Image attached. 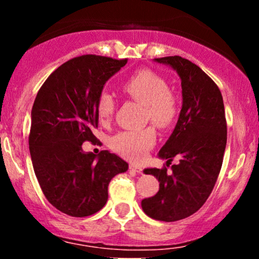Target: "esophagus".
<instances>
[{
  "instance_id": "34e87169",
  "label": "esophagus",
  "mask_w": 259,
  "mask_h": 259,
  "mask_svg": "<svg viewBox=\"0 0 259 259\" xmlns=\"http://www.w3.org/2000/svg\"><path fill=\"white\" fill-rule=\"evenodd\" d=\"M130 171H133V173H136V174H140L142 173V168L140 167V165H136V164H130Z\"/></svg>"
}]
</instances>
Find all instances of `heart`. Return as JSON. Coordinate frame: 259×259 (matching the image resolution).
<instances>
[{
    "instance_id": "heart-1",
    "label": "heart",
    "mask_w": 259,
    "mask_h": 259,
    "mask_svg": "<svg viewBox=\"0 0 259 259\" xmlns=\"http://www.w3.org/2000/svg\"><path fill=\"white\" fill-rule=\"evenodd\" d=\"M127 97L144 106L145 118L157 126L167 129L177 120L179 105L175 95L169 90L168 82L158 74L142 69L134 73L121 85ZM115 111L114 97L101 92L96 102V113L101 121H108ZM156 142L153 126L123 130L111 139V147L115 153L130 160H141Z\"/></svg>"
}]
</instances>
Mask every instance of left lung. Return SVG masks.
Returning a JSON list of instances; mask_svg holds the SVG:
<instances>
[{"label":"left lung","instance_id":"1","mask_svg":"<svg viewBox=\"0 0 259 259\" xmlns=\"http://www.w3.org/2000/svg\"><path fill=\"white\" fill-rule=\"evenodd\" d=\"M154 61L170 65L181 79L179 119L158 153L167 166L175 156L180 163L170 174L166 167L145 169L158 179L159 190L141 206L152 219L177 222L197 212L215 185L227 146V119L221 90L198 65L180 56Z\"/></svg>","mask_w":259,"mask_h":259}]
</instances>
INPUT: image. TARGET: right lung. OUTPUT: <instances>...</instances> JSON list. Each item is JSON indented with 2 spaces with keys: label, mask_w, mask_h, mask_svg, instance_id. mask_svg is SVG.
Wrapping results in <instances>:
<instances>
[{
  "label": "right lung",
  "mask_w": 259,
  "mask_h": 259,
  "mask_svg": "<svg viewBox=\"0 0 259 259\" xmlns=\"http://www.w3.org/2000/svg\"><path fill=\"white\" fill-rule=\"evenodd\" d=\"M127 59L84 55L65 62L38 90L31 109L29 150L45 197L70 217L95 214L108 200L113 177L127 170L117 154L84 152L97 141L96 102L106 81Z\"/></svg>",
  "instance_id": "obj_1"
}]
</instances>
